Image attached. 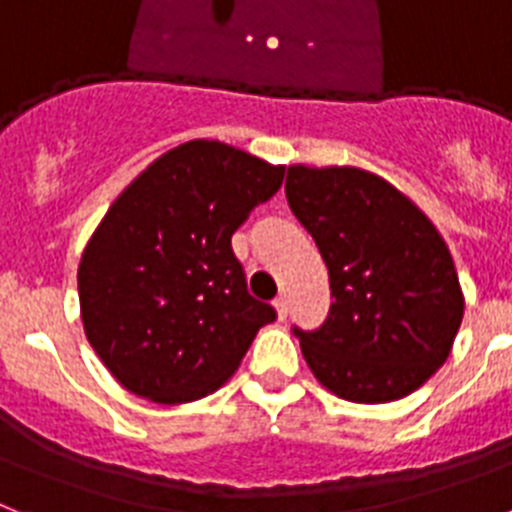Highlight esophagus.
I'll list each match as a JSON object with an SVG mask.
<instances>
[{
    "label": "esophagus",
    "mask_w": 512,
    "mask_h": 512,
    "mask_svg": "<svg viewBox=\"0 0 512 512\" xmlns=\"http://www.w3.org/2000/svg\"><path fill=\"white\" fill-rule=\"evenodd\" d=\"M273 307H276L278 312V320H286V315H289V302H286V296H278L276 302H273Z\"/></svg>",
    "instance_id": "1"
}]
</instances>
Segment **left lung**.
Wrapping results in <instances>:
<instances>
[{
    "mask_svg": "<svg viewBox=\"0 0 512 512\" xmlns=\"http://www.w3.org/2000/svg\"><path fill=\"white\" fill-rule=\"evenodd\" d=\"M286 200L330 276L320 328H291L317 380L354 403L414 393L445 364L463 320L453 257L422 210L351 166H289Z\"/></svg>",
    "mask_w": 512,
    "mask_h": 512,
    "instance_id": "left-lung-1",
    "label": "left lung"
}]
</instances>
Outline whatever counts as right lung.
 Listing matches in <instances>:
<instances>
[{"mask_svg": "<svg viewBox=\"0 0 512 512\" xmlns=\"http://www.w3.org/2000/svg\"><path fill=\"white\" fill-rule=\"evenodd\" d=\"M270 166L218 140L163 153L114 200L77 270L85 336L130 393L187 403L236 372L276 309L247 291L231 236L281 190Z\"/></svg>", "mask_w": 512, "mask_h": 512, "instance_id": "1", "label": "right lung"}]
</instances>
